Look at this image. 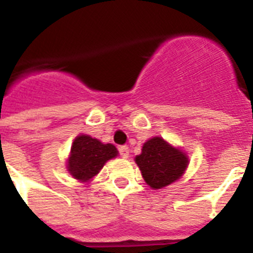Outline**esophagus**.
Instances as JSON below:
<instances>
[{"label": "esophagus", "mask_w": 253, "mask_h": 253, "mask_svg": "<svg viewBox=\"0 0 253 253\" xmlns=\"http://www.w3.org/2000/svg\"><path fill=\"white\" fill-rule=\"evenodd\" d=\"M119 154L123 158L129 157V147L128 146H122L119 147Z\"/></svg>", "instance_id": "esophagus-1"}]
</instances>
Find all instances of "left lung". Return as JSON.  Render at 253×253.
<instances>
[{
    "instance_id": "8db88e82",
    "label": "left lung",
    "mask_w": 253,
    "mask_h": 253,
    "mask_svg": "<svg viewBox=\"0 0 253 253\" xmlns=\"http://www.w3.org/2000/svg\"><path fill=\"white\" fill-rule=\"evenodd\" d=\"M142 176L152 189H162L182 176L189 165L185 153L171 147L160 137L144 143L142 153L135 157Z\"/></svg>"
}]
</instances>
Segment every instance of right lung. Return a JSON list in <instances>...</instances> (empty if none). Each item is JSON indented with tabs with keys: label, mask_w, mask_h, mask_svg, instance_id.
I'll return each mask as SVG.
<instances>
[{
	"label": "right lung",
	"mask_w": 253,
	"mask_h": 253,
	"mask_svg": "<svg viewBox=\"0 0 253 253\" xmlns=\"http://www.w3.org/2000/svg\"><path fill=\"white\" fill-rule=\"evenodd\" d=\"M116 154L118 151L110 143L102 144L90 135H80L75 139L71 149L68 171L77 180H90L99 173L106 161Z\"/></svg>",
	"instance_id": "obj_1"
}]
</instances>
